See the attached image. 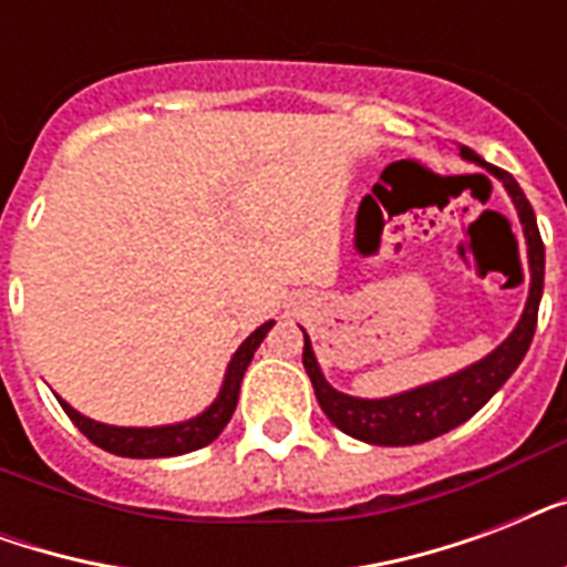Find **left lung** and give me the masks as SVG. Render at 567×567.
Here are the masks:
<instances>
[{
    "mask_svg": "<svg viewBox=\"0 0 567 567\" xmlns=\"http://www.w3.org/2000/svg\"><path fill=\"white\" fill-rule=\"evenodd\" d=\"M458 155L465 162H474L480 167H485L494 179H501L506 194L512 196V205L518 212L520 229H524V244H527V306L520 311V320L515 323L509 338L503 344L494 347L492 353L483 355L480 362L467 364V368L450 373L444 379L426 382V385L409 388V391H400V394L391 396H377V400L344 394V391L329 385L323 371H320L318 355L311 350L309 336L302 329V338H306V344H302V364H306V373H309L311 385H315L320 409H323L329 421L336 423L338 430L364 441V444L405 447V444H421V441L439 439L444 432L456 430L458 423L474 417L501 391L503 382L518 371V364L524 362V355L529 350V341L536 336L538 302H542V291H545V244H542V235H538L536 212H533V205H529L520 185L512 179L509 173L483 162L467 146H462Z\"/></svg>",
    "mask_w": 567,
    "mask_h": 567,
    "instance_id": "1",
    "label": "left lung"
}]
</instances>
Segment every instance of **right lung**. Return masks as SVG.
Instances as JSON below:
<instances>
[{
    "instance_id": "1",
    "label": "right lung",
    "mask_w": 567,
    "mask_h": 567,
    "mask_svg": "<svg viewBox=\"0 0 567 567\" xmlns=\"http://www.w3.org/2000/svg\"><path fill=\"white\" fill-rule=\"evenodd\" d=\"M276 320H267L252 332V336L244 341V344L235 350V355L229 359V368L223 373V385L214 396V403L208 409L188 417V421L179 423H164V426H111V423H100L87 417V414L75 412L73 405L58 396V403L64 405V412L70 414V421L79 426V430L87 435V439L96 444V447L109 450L114 456L126 458H167V456H182V453H190V450H199L205 444H212L217 435L223 432V426L231 421V412L238 405L240 394V379L244 371L252 362L258 344L265 341V336L270 332Z\"/></svg>"
}]
</instances>
